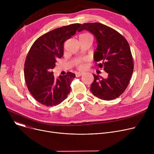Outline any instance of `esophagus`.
<instances>
[{
	"instance_id": "esophagus-1",
	"label": "esophagus",
	"mask_w": 154,
	"mask_h": 154,
	"mask_svg": "<svg viewBox=\"0 0 154 154\" xmlns=\"http://www.w3.org/2000/svg\"><path fill=\"white\" fill-rule=\"evenodd\" d=\"M84 74V72H79L75 73V75H76V77H80V76Z\"/></svg>"
}]
</instances>
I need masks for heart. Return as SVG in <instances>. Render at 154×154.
<instances>
[{
	"mask_svg": "<svg viewBox=\"0 0 154 154\" xmlns=\"http://www.w3.org/2000/svg\"><path fill=\"white\" fill-rule=\"evenodd\" d=\"M92 37L90 34L88 33H84L80 34L79 35V37ZM85 60H79L75 63V66L77 67V69H83L85 68Z\"/></svg>",
	"mask_w": 154,
	"mask_h": 154,
	"instance_id": "b5f03b06",
	"label": "heart"
}]
</instances>
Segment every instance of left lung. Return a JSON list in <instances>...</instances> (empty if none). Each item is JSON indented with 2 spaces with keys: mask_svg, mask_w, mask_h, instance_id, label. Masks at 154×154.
Returning a JSON list of instances; mask_svg holds the SVG:
<instances>
[{
  "mask_svg": "<svg viewBox=\"0 0 154 154\" xmlns=\"http://www.w3.org/2000/svg\"><path fill=\"white\" fill-rule=\"evenodd\" d=\"M83 30L89 31L97 38L98 45L94 60L100 62L97 66L108 74L106 79L93 74L91 91L102 100H114L125 91L134 71L130 46L122 35L102 23H85L78 32Z\"/></svg>",
  "mask_w": 154,
  "mask_h": 154,
  "instance_id": "left-lung-1",
  "label": "left lung"
}]
</instances>
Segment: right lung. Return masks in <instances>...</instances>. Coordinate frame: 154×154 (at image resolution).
I'll return each mask as SVG.
<instances>
[{"mask_svg": "<svg viewBox=\"0 0 154 154\" xmlns=\"http://www.w3.org/2000/svg\"><path fill=\"white\" fill-rule=\"evenodd\" d=\"M80 26L74 23L47 32L35 40L28 52L24 64L26 85L33 97L44 106H57L70 93L75 75L69 72L55 79L52 70L57 59L63 56L65 41L74 35Z\"/></svg>", "mask_w": 154, "mask_h": 154, "instance_id": "1", "label": "right lung"}]
</instances>
